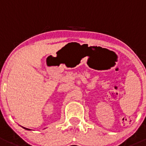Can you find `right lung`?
Segmentation results:
<instances>
[{
  "label": "right lung",
  "mask_w": 146,
  "mask_h": 146,
  "mask_svg": "<svg viewBox=\"0 0 146 146\" xmlns=\"http://www.w3.org/2000/svg\"><path fill=\"white\" fill-rule=\"evenodd\" d=\"M23 128L25 129H26V130H31V129H28V128H25V127H23Z\"/></svg>",
  "instance_id": "1"
}]
</instances>
